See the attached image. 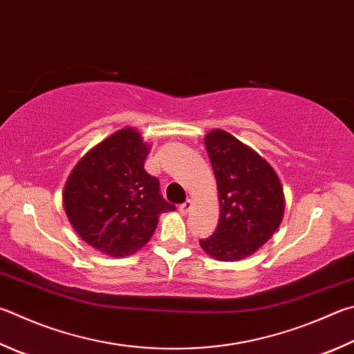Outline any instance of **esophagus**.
I'll list each match as a JSON object with an SVG mask.
<instances>
[{
    "instance_id": "34e87169",
    "label": "esophagus",
    "mask_w": 354,
    "mask_h": 354,
    "mask_svg": "<svg viewBox=\"0 0 354 354\" xmlns=\"http://www.w3.org/2000/svg\"><path fill=\"white\" fill-rule=\"evenodd\" d=\"M190 209H192V201H190V199H187V201L179 205V212H181L183 215H187L189 212H190Z\"/></svg>"
}]
</instances>
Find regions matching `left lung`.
<instances>
[{
	"mask_svg": "<svg viewBox=\"0 0 354 354\" xmlns=\"http://www.w3.org/2000/svg\"><path fill=\"white\" fill-rule=\"evenodd\" d=\"M215 173L220 218L215 232L199 246L218 261H236L257 252L285 215V194L274 167L232 134L212 130L204 136Z\"/></svg>",
	"mask_w": 354,
	"mask_h": 354,
	"instance_id": "8db88e82",
	"label": "left lung"
}]
</instances>
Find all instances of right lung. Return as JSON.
<instances>
[{"label": "right lung", "mask_w": 354, "mask_h": 354, "mask_svg": "<svg viewBox=\"0 0 354 354\" xmlns=\"http://www.w3.org/2000/svg\"><path fill=\"white\" fill-rule=\"evenodd\" d=\"M151 150L134 127L94 145L66 179L63 209L80 239L100 254L131 255L155 234L159 215L175 210L144 169Z\"/></svg>", "instance_id": "1"}]
</instances>
